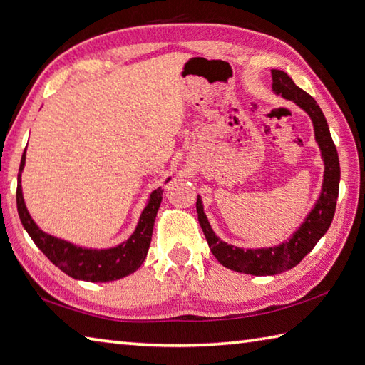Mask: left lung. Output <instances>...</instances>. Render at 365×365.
Instances as JSON below:
<instances>
[{"label": "left lung", "instance_id": "8db88e82", "mask_svg": "<svg viewBox=\"0 0 365 365\" xmlns=\"http://www.w3.org/2000/svg\"><path fill=\"white\" fill-rule=\"evenodd\" d=\"M273 91L287 100L294 101L310 115L314 127V138L321 149V157L324 160V181L322 190L314 203L310 215L305 217V222L294 232L287 242L272 247H259V250H242L232 245H227L221 238L216 237L211 225L203 212L202 198L197 197L198 222L205 233L210 250L219 262L224 267L240 273L254 274V277H265V274H278L291 270L297 265L319 238L324 235L335 215L336 198H339L340 184V162L336 148L329 132L327 120L322 114L318 103L305 91L294 84V81L284 71L272 70Z\"/></svg>", "mask_w": 365, "mask_h": 365}]
</instances>
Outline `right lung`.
Segmentation results:
<instances>
[{"instance_id": "add662e5", "label": "right lung", "mask_w": 365, "mask_h": 365, "mask_svg": "<svg viewBox=\"0 0 365 365\" xmlns=\"http://www.w3.org/2000/svg\"><path fill=\"white\" fill-rule=\"evenodd\" d=\"M24 165L25 153L22 155V160H20L17 176L16 198L19 217L34 245L46 254V257L55 267H58L61 272H65L68 277L74 279L92 281V283H106V281L120 279L138 270L144 259H146L150 238H153L154 221L162 203L163 189L159 187L150 194L146 208L143 210L140 216V222L136 225L133 235L127 242L115 247H109V250H86V247L68 243L65 240L55 238L34 224L29 211H26L22 195V184H20Z\"/></svg>"}]
</instances>
